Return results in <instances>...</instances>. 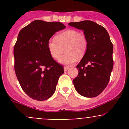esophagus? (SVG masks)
<instances>
[{"instance_id":"34e87169","label":"esophagus","mask_w":129,"mask_h":129,"mask_svg":"<svg viewBox=\"0 0 129 129\" xmlns=\"http://www.w3.org/2000/svg\"><path fill=\"white\" fill-rule=\"evenodd\" d=\"M69 69V67H67V66H65L64 67H63V70H64L65 72H66V71H67Z\"/></svg>"}]
</instances>
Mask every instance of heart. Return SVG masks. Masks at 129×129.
Here are the masks:
<instances>
[{"label": "heart", "mask_w": 129, "mask_h": 129, "mask_svg": "<svg viewBox=\"0 0 129 129\" xmlns=\"http://www.w3.org/2000/svg\"><path fill=\"white\" fill-rule=\"evenodd\" d=\"M48 41L47 47L50 54L57 59L64 52L66 53L59 59L60 63L72 64L77 59H81L86 53L88 41L86 37L76 29H67Z\"/></svg>", "instance_id": "heart-1"}]
</instances>
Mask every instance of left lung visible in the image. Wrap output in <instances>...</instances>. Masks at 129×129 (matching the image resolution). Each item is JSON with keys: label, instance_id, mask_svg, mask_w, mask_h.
Masks as SVG:
<instances>
[{"label": "left lung", "instance_id": "1", "mask_svg": "<svg viewBox=\"0 0 129 129\" xmlns=\"http://www.w3.org/2000/svg\"><path fill=\"white\" fill-rule=\"evenodd\" d=\"M70 26L82 29L88 41L85 55L76 66L78 75L73 82L81 96H98L107 87L113 67V44L106 28L96 22H70Z\"/></svg>", "mask_w": 129, "mask_h": 129}]
</instances>
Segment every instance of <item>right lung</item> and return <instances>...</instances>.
I'll return each mask as SVG.
<instances>
[{
	"label": "right lung",
	"mask_w": 129,
	"mask_h": 129,
	"mask_svg": "<svg viewBox=\"0 0 129 129\" xmlns=\"http://www.w3.org/2000/svg\"><path fill=\"white\" fill-rule=\"evenodd\" d=\"M66 26L59 22H32L19 32L14 47V70L19 84L28 96L48 100L54 94L63 68L48 51L50 38Z\"/></svg>",
	"instance_id": "1"
}]
</instances>
